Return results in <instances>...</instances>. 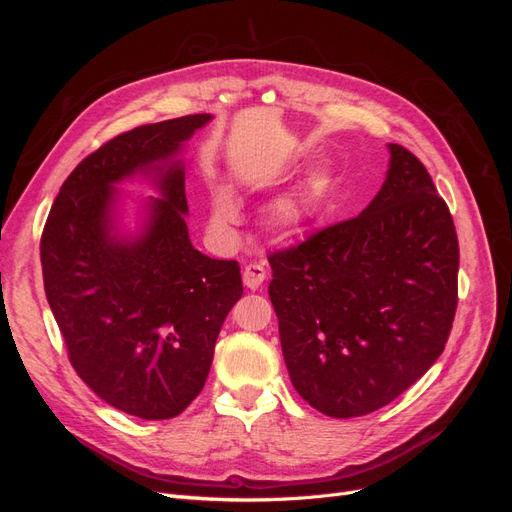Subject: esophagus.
Here are the masks:
<instances>
[{"mask_svg":"<svg viewBox=\"0 0 512 512\" xmlns=\"http://www.w3.org/2000/svg\"><path fill=\"white\" fill-rule=\"evenodd\" d=\"M267 280V271L258 262H252L243 269V284L250 290H258L262 286V282Z\"/></svg>","mask_w":512,"mask_h":512,"instance_id":"34e87169","label":"esophagus"}]
</instances>
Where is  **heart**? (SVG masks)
Returning <instances> with one entry per match:
<instances>
[{
  "instance_id": "b5f03b06",
  "label": "heart",
  "mask_w": 512,
  "mask_h": 512,
  "mask_svg": "<svg viewBox=\"0 0 512 512\" xmlns=\"http://www.w3.org/2000/svg\"><path fill=\"white\" fill-rule=\"evenodd\" d=\"M320 192L316 185H305L301 190H294L282 198H277L271 205L269 220L271 226L280 232H299L309 220H314L318 211ZM239 220V200L228 190L226 185H215L211 194V222L220 228L237 224Z\"/></svg>"
}]
</instances>
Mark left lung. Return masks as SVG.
Masks as SVG:
<instances>
[{"label": "left lung", "instance_id": "1", "mask_svg": "<svg viewBox=\"0 0 512 512\" xmlns=\"http://www.w3.org/2000/svg\"><path fill=\"white\" fill-rule=\"evenodd\" d=\"M352 220L269 256V297L297 393L352 418L404 393L442 354L457 309L459 243L427 168L401 145Z\"/></svg>", "mask_w": 512, "mask_h": 512}]
</instances>
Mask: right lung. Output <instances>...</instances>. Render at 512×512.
Here are the masks:
<instances>
[{
  "label": "right lung",
  "instance_id": "1",
  "mask_svg": "<svg viewBox=\"0 0 512 512\" xmlns=\"http://www.w3.org/2000/svg\"><path fill=\"white\" fill-rule=\"evenodd\" d=\"M211 121L185 115L134 128L76 166L46 218L40 258L44 292L68 359L108 406L164 421L203 391L213 348L241 294L237 260H215L190 241L185 141ZM149 176L136 238L116 232L114 183Z\"/></svg>",
  "mask_w": 512,
  "mask_h": 512
}]
</instances>
